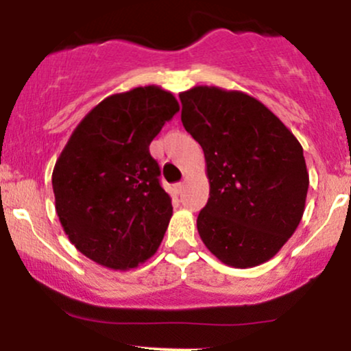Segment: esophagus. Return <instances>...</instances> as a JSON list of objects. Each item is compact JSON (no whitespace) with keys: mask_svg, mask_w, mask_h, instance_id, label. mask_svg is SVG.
<instances>
[{"mask_svg":"<svg viewBox=\"0 0 351 351\" xmlns=\"http://www.w3.org/2000/svg\"><path fill=\"white\" fill-rule=\"evenodd\" d=\"M173 188H175V191L178 193V195H181V193H183V189H184V183H183V181H180V183H176Z\"/></svg>","mask_w":351,"mask_h":351,"instance_id":"esophagus-1","label":"esophagus"}]
</instances>
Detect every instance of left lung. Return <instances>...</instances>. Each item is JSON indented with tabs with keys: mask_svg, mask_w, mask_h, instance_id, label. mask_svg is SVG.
<instances>
[{
	"mask_svg": "<svg viewBox=\"0 0 351 351\" xmlns=\"http://www.w3.org/2000/svg\"><path fill=\"white\" fill-rule=\"evenodd\" d=\"M180 100L183 127L206 160L209 198L196 221L201 241L231 267L267 263L304 216L308 171L302 145L244 92L196 86Z\"/></svg>",
	"mask_w": 351,
	"mask_h": 351,
	"instance_id": "1",
	"label": "left lung"
}]
</instances>
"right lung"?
<instances>
[{"label":"right lung","mask_w":351,"mask_h":351,"mask_svg":"<svg viewBox=\"0 0 351 351\" xmlns=\"http://www.w3.org/2000/svg\"><path fill=\"white\" fill-rule=\"evenodd\" d=\"M178 110L175 95L158 86L114 94L80 120L60 152L56 211L71 243L94 263L127 271L162 244L173 206L148 147Z\"/></svg>","instance_id":"right-lung-1"}]
</instances>
